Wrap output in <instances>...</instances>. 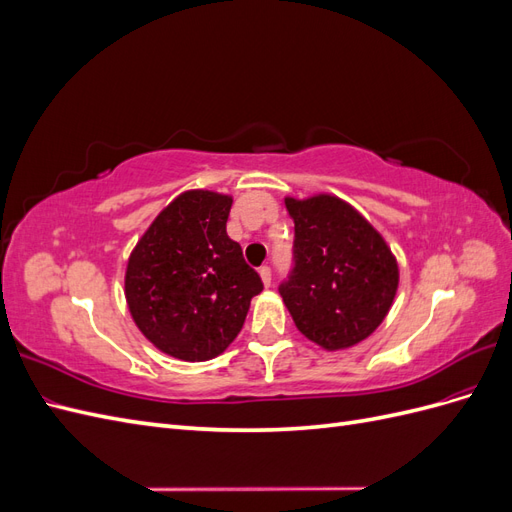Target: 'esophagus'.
I'll list each match as a JSON object with an SVG mask.
<instances>
[{"label":"esophagus","mask_w":512,"mask_h":512,"mask_svg":"<svg viewBox=\"0 0 512 512\" xmlns=\"http://www.w3.org/2000/svg\"><path fill=\"white\" fill-rule=\"evenodd\" d=\"M260 280H262V284H265V286H271L273 275H271L269 267H260Z\"/></svg>","instance_id":"34e87169"}]
</instances>
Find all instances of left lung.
<instances>
[{"label":"left lung","instance_id":"obj_1","mask_svg":"<svg viewBox=\"0 0 512 512\" xmlns=\"http://www.w3.org/2000/svg\"><path fill=\"white\" fill-rule=\"evenodd\" d=\"M294 222L292 271L280 294L297 329L324 350L374 333L393 305L399 269L380 232L331 194L286 198Z\"/></svg>","mask_w":512,"mask_h":512}]
</instances>
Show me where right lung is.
<instances>
[{"instance_id":"1","label":"right lung","mask_w":512,"mask_h":512,"mask_svg":"<svg viewBox=\"0 0 512 512\" xmlns=\"http://www.w3.org/2000/svg\"><path fill=\"white\" fill-rule=\"evenodd\" d=\"M232 198L190 190L177 196L136 243L126 301L136 327L181 361L222 354L243 327L260 275L226 235Z\"/></svg>"}]
</instances>
